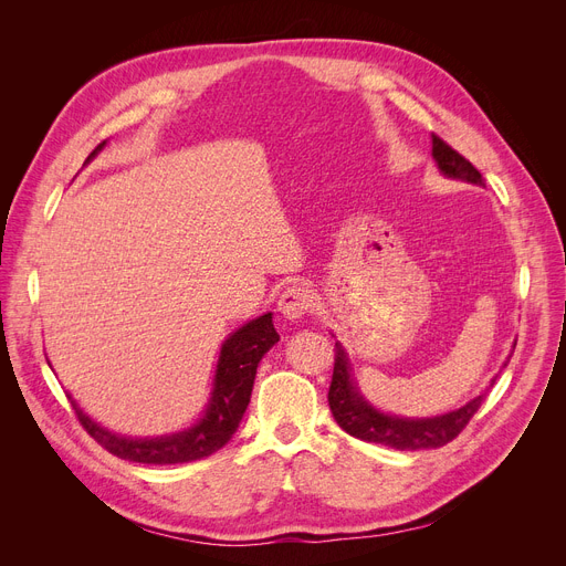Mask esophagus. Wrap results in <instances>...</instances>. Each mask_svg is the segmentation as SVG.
<instances>
[{
	"label": "esophagus",
	"mask_w": 566,
	"mask_h": 566,
	"mask_svg": "<svg viewBox=\"0 0 566 566\" xmlns=\"http://www.w3.org/2000/svg\"><path fill=\"white\" fill-rule=\"evenodd\" d=\"M314 305V293L305 284H291L280 295V312L286 318H303Z\"/></svg>",
	"instance_id": "34e87169"
}]
</instances>
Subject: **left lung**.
I'll list each match as a JSON object with an SVG mask.
<instances>
[{
	"label": "left lung",
	"mask_w": 566,
	"mask_h": 566,
	"mask_svg": "<svg viewBox=\"0 0 566 566\" xmlns=\"http://www.w3.org/2000/svg\"><path fill=\"white\" fill-rule=\"evenodd\" d=\"M433 158L438 167L448 176L484 186L480 169L438 135H433ZM484 397L486 395L474 397L463 408L448 415H440V418L403 420V418H392V415H382L374 410L358 395V390L353 388L346 353L339 344H335V367H333V380L328 390V403H331L335 422L353 438L388 444V448H395V450L442 448V444L452 442L468 427L472 415L480 410Z\"/></svg>",
	"instance_id": "left-lung-1"
}]
</instances>
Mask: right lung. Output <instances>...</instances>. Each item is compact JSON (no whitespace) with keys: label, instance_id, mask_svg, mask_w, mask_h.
<instances>
[{"label":"right lung","instance_id":"add662e5","mask_svg":"<svg viewBox=\"0 0 566 566\" xmlns=\"http://www.w3.org/2000/svg\"><path fill=\"white\" fill-rule=\"evenodd\" d=\"M105 142H101L88 158H94ZM280 342V335L273 325V314H263L256 321H250L241 331H235L222 346V355L216 374V390L211 406H208L201 422L188 431L151 438V440H133L105 431L73 403L82 429L92 436L103 450L109 454L133 461V463H190L211 457L231 440L238 424L248 410L252 385L256 376V365L263 353Z\"/></svg>","mask_w":566,"mask_h":566}]
</instances>
